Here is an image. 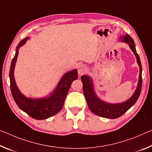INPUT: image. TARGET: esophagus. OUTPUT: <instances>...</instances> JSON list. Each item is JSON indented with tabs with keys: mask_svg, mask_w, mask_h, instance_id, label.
<instances>
[{
	"mask_svg": "<svg viewBox=\"0 0 152 152\" xmlns=\"http://www.w3.org/2000/svg\"><path fill=\"white\" fill-rule=\"evenodd\" d=\"M86 70H87V68L85 65H84V64H81V65H80L78 70L79 76L83 75V74L86 72Z\"/></svg>",
	"mask_w": 152,
	"mask_h": 152,
	"instance_id": "obj_1",
	"label": "esophagus"
}]
</instances>
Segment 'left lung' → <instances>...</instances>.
<instances>
[{
  "mask_svg": "<svg viewBox=\"0 0 152 152\" xmlns=\"http://www.w3.org/2000/svg\"><path fill=\"white\" fill-rule=\"evenodd\" d=\"M121 37L125 43H128L129 45L130 48L132 49V51L136 56L138 65L140 66V71L138 85L133 96L128 101L123 102V103H107V102L101 101L95 94L93 91V86H92L93 84L91 82V78L87 76H82L81 77L82 84H83V92L90 110L98 116L108 118V119H116V118L121 117L125 113L127 112L133 105H134L136 101H137L139 96H140L141 86H142V76H141L142 67H141L140 56L136 51L134 41L132 39V37L128 34H126L124 37Z\"/></svg>",
  "mask_w": 152,
  "mask_h": 152,
  "instance_id": "obj_1",
  "label": "left lung"
}]
</instances>
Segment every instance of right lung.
Returning a JSON list of instances; mask_svg holds the SVG:
<instances>
[{
	"instance_id": "1",
	"label": "right lung",
	"mask_w": 152,
	"mask_h": 152,
	"mask_svg": "<svg viewBox=\"0 0 152 152\" xmlns=\"http://www.w3.org/2000/svg\"><path fill=\"white\" fill-rule=\"evenodd\" d=\"M27 40V38H25L18 44L16 53L11 64L9 78L11 93L14 101L20 110L26 113L33 119L37 120L45 119L57 114L63 107L72 83L78 78V72L77 70H74L64 74L54 91L48 98L32 99L25 97L20 93L15 83L14 69L19 54V49L26 43Z\"/></svg>"
}]
</instances>
